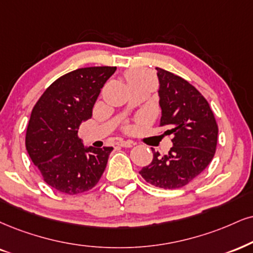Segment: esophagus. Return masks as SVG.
I'll use <instances>...</instances> for the list:
<instances>
[{
    "mask_svg": "<svg viewBox=\"0 0 253 253\" xmlns=\"http://www.w3.org/2000/svg\"><path fill=\"white\" fill-rule=\"evenodd\" d=\"M117 144L120 146H123V148H131L133 145V142L132 141H123V139H121V141L117 142Z\"/></svg>",
    "mask_w": 253,
    "mask_h": 253,
    "instance_id": "1",
    "label": "esophagus"
}]
</instances>
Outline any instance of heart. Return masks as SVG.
<instances>
[{"mask_svg": "<svg viewBox=\"0 0 253 253\" xmlns=\"http://www.w3.org/2000/svg\"><path fill=\"white\" fill-rule=\"evenodd\" d=\"M126 83L130 84V83L138 82V81H144V80H149V79H148V76H146V74L143 73V71L130 70V71H127L126 75Z\"/></svg>", "mask_w": 253, "mask_h": 253, "instance_id": "1", "label": "heart"}]
</instances>
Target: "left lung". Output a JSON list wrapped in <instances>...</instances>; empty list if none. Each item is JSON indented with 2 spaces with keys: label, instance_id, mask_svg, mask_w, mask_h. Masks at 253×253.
Here are the masks:
<instances>
[{
  "label": "left lung",
  "instance_id": "1",
  "mask_svg": "<svg viewBox=\"0 0 253 253\" xmlns=\"http://www.w3.org/2000/svg\"><path fill=\"white\" fill-rule=\"evenodd\" d=\"M157 70L158 97L162 110L161 126L172 135V148L161 156L152 149L154 158L139 171L152 185L178 189L197 177L212 161L217 146L218 126L207 99L195 86L169 71Z\"/></svg>",
  "mask_w": 253,
  "mask_h": 253
}]
</instances>
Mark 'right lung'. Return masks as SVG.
Masks as SVG:
<instances>
[{"label":"right lung","instance_id":"1","mask_svg":"<svg viewBox=\"0 0 253 253\" xmlns=\"http://www.w3.org/2000/svg\"><path fill=\"white\" fill-rule=\"evenodd\" d=\"M116 67H89L57 79L31 111L26 148L44 182L77 195L92 189L107 167L111 146H84L80 126L92 116L101 89Z\"/></svg>","mask_w":253,"mask_h":253}]
</instances>
